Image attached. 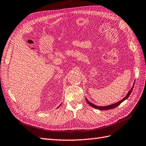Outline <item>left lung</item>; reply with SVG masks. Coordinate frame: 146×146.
Wrapping results in <instances>:
<instances>
[{"label": "left lung", "instance_id": "obj_1", "mask_svg": "<svg viewBox=\"0 0 146 146\" xmlns=\"http://www.w3.org/2000/svg\"><path fill=\"white\" fill-rule=\"evenodd\" d=\"M134 85H133V86L132 88H131V89L129 91V92H128V93H127V94L126 95V97H124V98H123L121 100L119 101V102H118L116 103V104H112V105H108V106H97V105H94V104H92V103H91V102H90L89 101H88L86 98H85V99H86V101H87V102L88 103V105H90L91 106H92V107H94V108H96V109L100 110H111V109H113V108H115L117 107V106H118V105H119L121 104V103H122L123 101H124V100H126V99H127V98L129 97V96L130 95V94H131V92H132V90H133V89Z\"/></svg>", "mask_w": 146, "mask_h": 146}]
</instances>
